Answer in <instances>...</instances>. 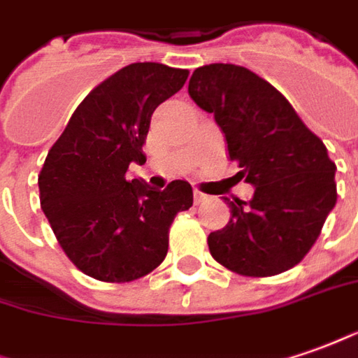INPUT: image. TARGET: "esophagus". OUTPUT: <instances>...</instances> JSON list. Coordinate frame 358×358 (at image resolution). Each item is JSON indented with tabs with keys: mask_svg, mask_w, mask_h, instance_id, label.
Masks as SVG:
<instances>
[{
	"mask_svg": "<svg viewBox=\"0 0 358 358\" xmlns=\"http://www.w3.org/2000/svg\"><path fill=\"white\" fill-rule=\"evenodd\" d=\"M206 198H208V196H206L203 192H199V189H194V201H196V203H201V201H206Z\"/></svg>",
	"mask_w": 358,
	"mask_h": 358,
	"instance_id": "1",
	"label": "esophagus"
}]
</instances>
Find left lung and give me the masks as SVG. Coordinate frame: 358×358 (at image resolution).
Here are the masks:
<instances>
[{"label":"left lung","mask_w":358,"mask_h":358,"mask_svg":"<svg viewBox=\"0 0 358 358\" xmlns=\"http://www.w3.org/2000/svg\"><path fill=\"white\" fill-rule=\"evenodd\" d=\"M189 97L213 113L249 201L227 199L229 223L208 237L211 257L243 276L290 271L310 252L337 201L335 162L290 101L266 80L235 64L194 70Z\"/></svg>","instance_id":"left-lung-1"}]
</instances>
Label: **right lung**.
Wrapping results in <instances>:
<instances>
[{
    "label": "right lung",
    "instance_id": "obj_1",
    "mask_svg": "<svg viewBox=\"0 0 358 358\" xmlns=\"http://www.w3.org/2000/svg\"><path fill=\"white\" fill-rule=\"evenodd\" d=\"M188 70L135 62L96 86L72 113L38 174L41 208L76 268L101 282H131L169 252L178 211L194 203L192 186L164 189L129 180L147 157L150 117L188 80Z\"/></svg>",
    "mask_w": 358,
    "mask_h": 358
}]
</instances>
